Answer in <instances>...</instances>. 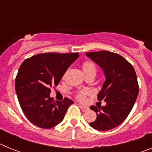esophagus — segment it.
Segmentation results:
<instances>
[{
  "label": "esophagus",
  "instance_id": "esophagus-1",
  "mask_svg": "<svg viewBox=\"0 0 152 152\" xmlns=\"http://www.w3.org/2000/svg\"><path fill=\"white\" fill-rule=\"evenodd\" d=\"M80 107L83 112H86V111H88V109H89L88 107H85V106H82V105H80Z\"/></svg>",
  "mask_w": 152,
  "mask_h": 152
}]
</instances>
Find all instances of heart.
<instances>
[{
  "label": "heart",
  "mask_w": 152,
  "mask_h": 152,
  "mask_svg": "<svg viewBox=\"0 0 152 152\" xmlns=\"http://www.w3.org/2000/svg\"><path fill=\"white\" fill-rule=\"evenodd\" d=\"M83 71H84V74L94 73L96 75V67L94 63L92 62V61H85L84 64H83ZM84 92H83L77 95V97L80 99V100H83L84 99Z\"/></svg>",
  "instance_id": "1"
}]
</instances>
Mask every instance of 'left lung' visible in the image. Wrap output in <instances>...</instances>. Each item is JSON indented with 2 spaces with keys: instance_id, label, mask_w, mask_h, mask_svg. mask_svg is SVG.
I'll list each match as a JSON object with an SVG mask.
<instances>
[{
  "instance_id": "left-lung-1",
  "label": "left lung",
  "mask_w": 152,
  "mask_h": 152,
  "mask_svg": "<svg viewBox=\"0 0 152 152\" xmlns=\"http://www.w3.org/2000/svg\"><path fill=\"white\" fill-rule=\"evenodd\" d=\"M86 56L103 70L105 81L98 94V100L106 102L104 107L91 106L96 119L90 126L99 131L116 128L129 116L139 94V84L135 69L121 56L108 52H87Z\"/></svg>"
}]
</instances>
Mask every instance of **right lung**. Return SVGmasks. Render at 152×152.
<instances>
[{"instance_id": "obj_1", "label": "right lung", "mask_w": 152, "mask_h": 152, "mask_svg": "<svg viewBox=\"0 0 152 152\" xmlns=\"http://www.w3.org/2000/svg\"><path fill=\"white\" fill-rule=\"evenodd\" d=\"M78 53H44L26 59L19 68L15 90L23 112L31 123L42 129H50L63 120L74 101L64 98L55 101L50 95Z\"/></svg>"}]
</instances>
